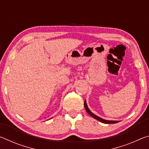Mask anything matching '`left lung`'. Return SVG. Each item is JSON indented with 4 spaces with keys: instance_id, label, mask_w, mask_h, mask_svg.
I'll list each match as a JSON object with an SVG mask.
<instances>
[{
    "instance_id": "obj_1",
    "label": "left lung",
    "mask_w": 149,
    "mask_h": 149,
    "mask_svg": "<svg viewBox=\"0 0 149 149\" xmlns=\"http://www.w3.org/2000/svg\"><path fill=\"white\" fill-rule=\"evenodd\" d=\"M84 107H85V110H86V111L87 112L88 114H89V115L91 116L93 118H94L95 119L99 120V122H102V123H118L119 122V121H110V120H105L104 119H102V118H100V117L97 116L95 115L94 114H93V113L91 112L90 110L89 109V108L87 107V103H86V100H85L84 101Z\"/></svg>"
}]
</instances>
